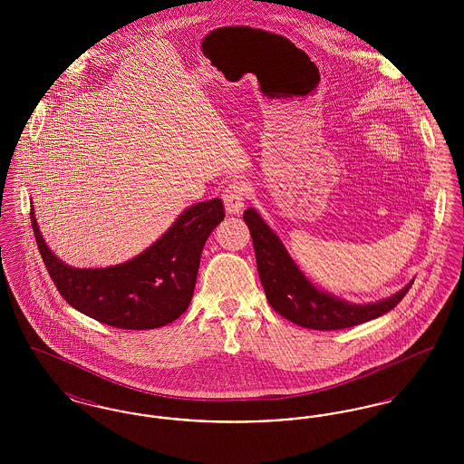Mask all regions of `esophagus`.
Returning a JSON list of instances; mask_svg holds the SVG:
<instances>
[{"label":"esophagus","instance_id":"esophagus-1","mask_svg":"<svg viewBox=\"0 0 464 464\" xmlns=\"http://www.w3.org/2000/svg\"><path fill=\"white\" fill-rule=\"evenodd\" d=\"M245 198H246V184L243 180H231L222 191V199L227 214H240Z\"/></svg>","mask_w":464,"mask_h":464}]
</instances>
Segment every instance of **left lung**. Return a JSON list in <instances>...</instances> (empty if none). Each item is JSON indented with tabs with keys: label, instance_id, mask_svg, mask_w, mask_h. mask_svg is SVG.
Listing matches in <instances>:
<instances>
[{
	"label": "left lung",
	"instance_id": "1",
	"mask_svg": "<svg viewBox=\"0 0 464 464\" xmlns=\"http://www.w3.org/2000/svg\"><path fill=\"white\" fill-rule=\"evenodd\" d=\"M243 221L250 229L267 303L295 325L313 331H339L365 324L395 308L414 284L411 282L392 297L372 304H352L314 287L256 208H246Z\"/></svg>",
	"mask_w": 464,
	"mask_h": 464
}]
</instances>
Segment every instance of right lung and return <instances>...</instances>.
Returning a JSON list of instances; mask_svg holds the SVG:
<instances>
[{"mask_svg": "<svg viewBox=\"0 0 464 464\" xmlns=\"http://www.w3.org/2000/svg\"><path fill=\"white\" fill-rule=\"evenodd\" d=\"M222 219L221 198L199 201L186 208L163 237L130 261L80 269L55 257L31 208L34 238L61 295L90 318L127 331L163 327L188 309L197 285L203 245Z\"/></svg>", "mask_w": 464, "mask_h": 464, "instance_id": "add662e5", "label": "right lung"}]
</instances>
